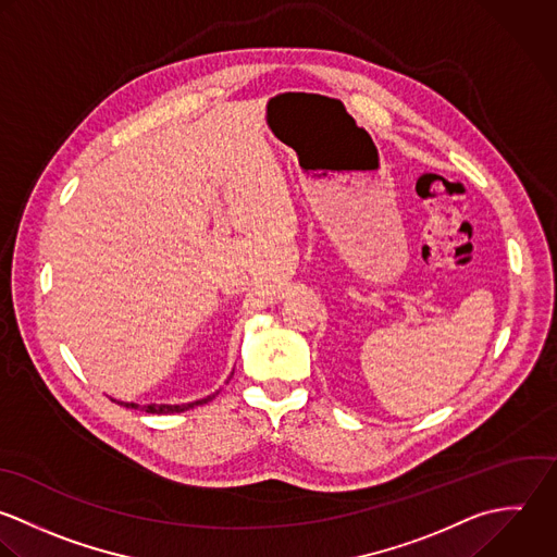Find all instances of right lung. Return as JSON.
<instances>
[{
	"label": "right lung",
	"instance_id": "obj_1",
	"mask_svg": "<svg viewBox=\"0 0 557 557\" xmlns=\"http://www.w3.org/2000/svg\"><path fill=\"white\" fill-rule=\"evenodd\" d=\"M234 375V373H232ZM216 395V393H214ZM214 395H208L206 399H197V401H190V404H180V406H169V404H149V406H143V410L145 412H149V414H175V412H184V410H190V408H195V406H203V404H208L210 399H214ZM114 401V399H112ZM116 404H121V406H125V408H138L136 404H123V401H116Z\"/></svg>",
	"mask_w": 557,
	"mask_h": 557
}]
</instances>
